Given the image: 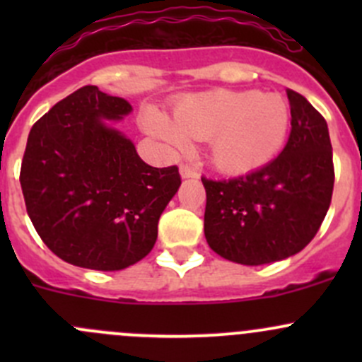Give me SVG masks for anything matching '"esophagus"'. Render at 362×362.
Wrapping results in <instances>:
<instances>
[{
  "instance_id": "1",
  "label": "esophagus",
  "mask_w": 362,
  "mask_h": 362,
  "mask_svg": "<svg viewBox=\"0 0 362 362\" xmlns=\"http://www.w3.org/2000/svg\"><path fill=\"white\" fill-rule=\"evenodd\" d=\"M180 175L182 178H198V171H196L192 166H187V164H182Z\"/></svg>"
}]
</instances>
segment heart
<instances>
[{
    "mask_svg": "<svg viewBox=\"0 0 362 362\" xmlns=\"http://www.w3.org/2000/svg\"><path fill=\"white\" fill-rule=\"evenodd\" d=\"M144 127L171 148L189 140H208L210 159L221 171L243 175L279 156L291 129L289 103L280 94L259 90H206L173 105L171 120L156 108Z\"/></svg>",
    "mask_w": 362,
    "mask_h": 362,
    "instance_id": "heart-1",
    "label": "heart"
}]
</instances>
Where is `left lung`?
Returning <instances> with one entry per match:
<instances>
[{
    "mask_svg": "<svg viewBox=\"0 0 362 362\" xmlns=\"http://www.w3.org/2000/svg\"><path fill=\"white\" fill-rule=\"evenodd\" d=\"M291 134L284 151L259 170L229 180L202 178L204 238L238 264L282 261L319 231L334 185L327 122L305 96L287 89Z\"/></svg>",
    "mask_w": 362,
    "mask_h": 362,
    "instance_id": "obj_1",
    "label": "left lung"
}]
</instances>
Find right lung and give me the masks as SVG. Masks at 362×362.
<instances>
[{"mask_svg":"<svg viewBox=\"0 0 362 362\" xmlns=\"http://www.w3.org/2000/svg\"><path fill=\"white\" fill-rule=\"evenodd\" d=\"M131 110L122 98L86 86L29 131L21 166L25 210L43 243L69 264L117 272L141 261L182 184L177 166H148L110 126Z\"/></svg>","mask_w":362,"mask_h":362,"instance_id":"1","label":"right lung"}]
</instances>
